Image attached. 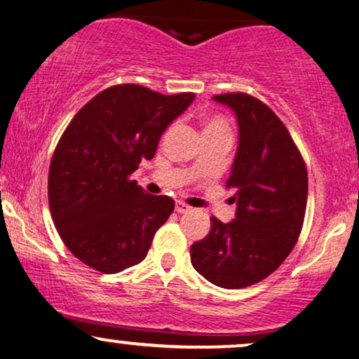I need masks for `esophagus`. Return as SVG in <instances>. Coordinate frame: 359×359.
Listing matches in <instances>:
<instances>
[{"mask_svg":"<svg viewBox=\"0 0 359 359\" xmlns=\"http://www.w3.org/2000/svg\"><path fill=\"white\" fill-rule=\"evenodd\" d=\"M175 210L178 213H188V212H191V206L187 205V203H183V201H176Z\"/></svg>","mask_w":359,"mask_h":359,"instance_id":"esophagus-1","label":"esophagus"}]
</instances>
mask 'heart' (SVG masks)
I'll use <instances>...</instances> for the list:
<instances>
[{"instance_id": "1", "label": "heart", "mask_w": 359, "mask_h": 359, "mask_svg": "<svg viewBox=\"0 0 359 359\" xmlns=\"http://www.w3.org/2000/svg\"><path fill=\"white\" fill-rule=\"evenodd\" d=\"M229 128L226 122L222 119V117H210L208 121L205 122V130H212V129H225Z\"/></svg>"}]
</instances>
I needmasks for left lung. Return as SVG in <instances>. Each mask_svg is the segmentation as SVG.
I'll return each instance as SVG.
<instances>
[{"label":"left lung","instance_id":"left-lung-1","mask_svg":"<svg viewBox=\"0 0 359 359\" xmlns=\"http://www.w3.org/2000/svg\"><path fill=\"white\" fill-rule=\"evenodd\" d=\"M238 122V149L226 187L235 188V220L212 217V229L191 245V264L223 289L264 280L287 259L301 235L307 170L296 142L276 112L257 97L231 92L213 97Z\"/></svg>","mask_w":359,"mask_h":359}]
</instances>
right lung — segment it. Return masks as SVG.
<instances>
[{"label":"right lung","instance_id":"right-lung-1","mask_svg":"<svg viewBox=\"0 0 359 359\" xmlns=\"http://www.w3.org/2000/svg\"><path fill=\"white\" fill-rule=\"evenodd\" d=\"M195 94L163 95L121 83L90 99L62 134L48 171V205L65 247L80 262L116 273L144 260L175 210L129 176L153 159L159 137Z\"/></svg>","mask_w":359,"mask_h":359}]
</instances>
